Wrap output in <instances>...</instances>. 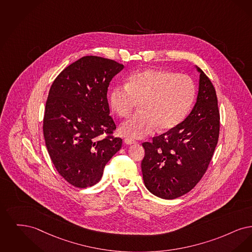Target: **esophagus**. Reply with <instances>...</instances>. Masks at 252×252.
Returning <instances> with one entry per match:
<instances>
[{
  "label": "esophagus",
  "instance_id": "esophagus-1",
  "mask_svg": "<svg viewBox=\"0 0 252 252\" xmlns=\"http://www.w3.org/2000/svg\"><path fill=\"white\" fill-rule=\"evenodd\" d=\"M124 143L127 144V145H132V144H135L136 141L133 140V139H131V138H125V139H124Z\"/></svg>",
  "mask_w": 252,
  "mask_h": 252
}]
</instances>
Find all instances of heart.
<instances>
[{
  "label": "heart",
  "instance_id": "obj_1",
  "mask_svg": "<svg viewBox=\"0 0 252 252\" xmlns=\"http://www.w3.org/2000/svg\"><path fill=\"white\" fill-rule=\"evenodd\" d=\"M195 96L196 87L188 75L146 68L131 74L126 86L113 88L109 99L121 118L130 117L140 103L141 112L120 127L121 134L140 139L158 127L162 131L174 129L186 119Z\"/></svg>",
  "mask_w": 252,
  "mask_h": 252
}]
</instances>
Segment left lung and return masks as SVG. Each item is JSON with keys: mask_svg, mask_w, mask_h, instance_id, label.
<instances>
[{"mask_svg": "<svg viewBox=\"0 0 252 252\" xmlns=\"http://www.w3.org/2000/svg\"><path fill=\"white\" fill-rule=\"evenodd\" d=\"M199 72L197 101L186 120L172 130L143 143V180L157 197L173 199L192 190L206 172L219 135L216 89Z\"/></svg>", "mask_w": 252, "mask_h": 252, "instance_id": "1", "label": "left lung"}]
</instances>
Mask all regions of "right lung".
<instances>
[{
	"label": "right lung",
	"instance_id": "obj_1",
	"mask_svg": "<svg viewBox=\"0 0 252 252\" xmlns=\"http://www.w3.org/2000/svg\"><path fill=\"white\" fill-rule=\"evenodd\" d=\"M124 66L99 56H84L55 78L46 101L45 144L56 170L71 186L99 182L105 164L121 148L112 136L107 90ZM107 134L103 140L100 135Z\"/></svg>",
	"mask_w": 252,
	"mask_h": 252
}]
</instances>
